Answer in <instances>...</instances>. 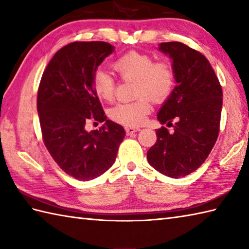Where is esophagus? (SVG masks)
<instances>
[{
    "instance_id": "esophagus-1",
    "label": "esophagus",
    "mask_w": 249,
    "mask_h": 249,
    "mask_svg": "<svg viewBox=\"0 0 249 249\" xmlns=\"http://www.w3.org/2000/svg\"><path fill=\"white\" fill-rule=\"evenodd\" d=\"M125 130H126V134L131 135L134 133H137V131H139L140 128H138V127H126Z\"/></svg>"
}]
</instances>
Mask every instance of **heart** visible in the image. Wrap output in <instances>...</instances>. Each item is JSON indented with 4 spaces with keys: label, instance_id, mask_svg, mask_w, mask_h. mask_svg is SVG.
Segmentation results:
<instances>
[{
    "label": "heart",
    "instance_id": "b5f03b06",
    "mask_svg": "<svg viewBox=\"0 0 249 249\" xmlns=\"http://www.w3.org/2000/svg\"><path fill=\"white\" fill-rule=\"evenodd\" d=\"M114 71L122 80H135V102L119 104L109 111L110 119L115 123L135 127L144 123L154 103H162L170 96L176 86V71L169 61H155L151 54L128 51L113 62ZM95 94L111 102L114 98L115 81L108 72L97 71L92 79Z\"/></svg>",
    "mask_w": 249,
    "mask_h": 249
}]
</instances>
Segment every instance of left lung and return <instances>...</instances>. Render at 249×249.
<instances>
[{
    "instance_id": "obj_1",
    "label": "left lung",
    "mask_w": 249,
    "mask_h": 249,
    "mask_svg": "<svg viewBox=\"0 0 249 249\" xmlns=\"http://www.w3.org/2000/svg\"><path fill=\"white\" fill-rule=\"evenodd\" d=\"M160 49L173 60L177 86L157 119L173 126V131L165 126L157 129L146 157L157 171L179 178L202 165L218 138L223 89L201 52L178 41L161 43Z\"/></svg>"
}]
</instances>
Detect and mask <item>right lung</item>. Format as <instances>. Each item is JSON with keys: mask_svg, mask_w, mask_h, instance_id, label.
Returning a JSON list of instances; mask_svg holds the SVG:
<instances>
[{"mask_svg": "<svg viewBox=\"0 0 249 249\" xmlns=\"http://www.w3.org/2000/svg\"><path fill=\"white\" fill-rule=\"evenodd\" d=\"M113 47L106 41H73L63 47L44 71L37 111L44 143L68 176L89 181L113 165L124 139L123 126L107 120L92 79ZM105 121L89 133V121Z\"/></svg>", "mask_w": 249, "mask_h": 249, "instance_id": "add662e5", "label": "right lung"}]
</instances>
